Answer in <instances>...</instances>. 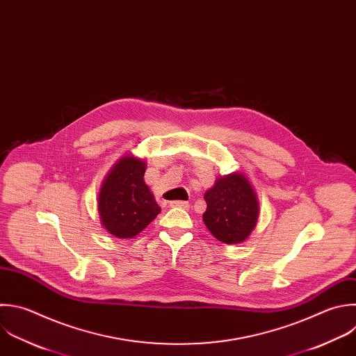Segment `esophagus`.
<instances>
[{"label":"esophagus","mask_w":356,"mask_h":356,"mask_svg":"<svg viewBox=\"0 0 356 356\" xmlns=\"http://www.w3.org/2000/svg\"><path fill=\"white\" fill-rule=\"evenodd\" d=\"M171 207H181V209H189V203L185 200H172L170 203Z\"/></svg>","instance_id":"34e87169"}]
</instances>
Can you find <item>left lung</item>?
Wrapping results in <instances>:
<instances>
[{
    "label": "left lung",
    "instance_id": "1",
    "mask_svg": "<svg viewBox=\"0 0 356 356\" xmlns=\"http://www.w3.org/2000/svg\"><path fill=\"white\" fill-rule=\"evenodd\" d=\"M207 209L203 221L220 242L232 245L243 242L259 217L257 196L241 172L220 177L214 186L204 193Z\"/></svg>",
    "mask_w": 356,
    "mask_h": 356
}]
</instances>
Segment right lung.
<instances>
[{
  "mask_svg": "<svg viewBox=\"0 0 356 356\" xmlns=\"http://www.w3.org/2000/svg\"><path fill=\"white\" fill-rule=\"evenodd\" d=\"M146 161L128 154L107 174L99 193V216L103 227L125 239L142 232L161 211L145 184Z\"/></svg>",
  "mask_w": 356,
  "mask_h": 356,
  "instance_id": "right-lung-1",
  "label": "right lung"
}]
</instances>
